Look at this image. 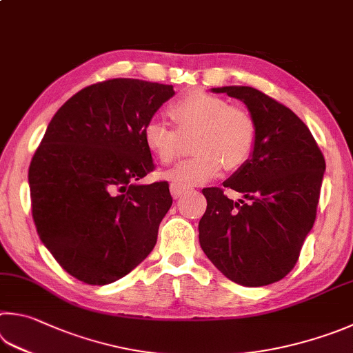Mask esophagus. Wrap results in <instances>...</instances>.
Masks as SVG:
<instances>
[{"label": "esophagus", "instance_id": "34e87169", "mask_svg": "<svg viewBox=\"0 0 353 353\" xmlns=\"http://www.w3.org/2000/svg\"><path fill=\"white\" fill-rule=\"evenodd\" d=\"M188 188L185 187V185H182V183H177V182H172L171 185H170V191H171V196L174 197V199H177V197H181L185 191H187Z\"/></svg>", "mask_w": 353, "mask_h": 353}]
</instances>
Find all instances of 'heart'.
I'll return each instance as SVG.
<instances>
[{"label": "heart", "instance_id": "heart-1", "mask_svg": "<svg viewBox=\"0 0 353 353\" xmlns=\"http://www.w3.org/2000/svg\"><path fill=\"white\" fill-rule=\"evenodd\" d=\"M168 114L177 131L163 121L150 120L143 126L146 148L160 163L168 165L181 156L182 137L194 134L191 151L196 152L166 172L171 181L203 183L219 174L222 165L234 171L253 154L258 125L245 108L228 105L219 95L190 91L170 106Z\"/></svg>", "mask_w": 353, "mask_h": 353}]
</instances>
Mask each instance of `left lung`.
Returning a JSON list of instances; mask_svg holds the SVG:
<instances>
[{
    "mask_svg": "<svg viewBox=\"0 0 353 353\" xmlns=\"http://www.w3.org/2000/svg\"><path fill=\"white\" fill-rule=\"evenodd\" d=\"M213 91L247 105L258 140L252 157L223 182L243 199L234 202L219 187L202 190L207 210L199 222V242L233 283H278L296 265L315 222L324 156L304 121L278 100L250 86Z\"/></svg>",
    "mask_w": 353,
    "mask_h": 353,
    "instance_id": "8db88e82",
    "label": "left lung"
}]
</instances>
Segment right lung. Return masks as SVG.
I'll return each instance as SVG.
<instances>
[{
	"mask_svg": "<svg viewBox=\"0 0 353 353\" xmlns=\"http://www.w3.org/2000/svg\"><path fill=\"white\" fill-rule=\"evenodd\" d=\"M172 95L171 85L136 79L86 86L57 111L32 157L37 233L81 283L111 284L156 245L172 197L168 182L140 183L156 170L143 126Z\"/></svg>",
	"mask_w": 353,
	"mask_h": 353,
	"instance_id": "1",
	"label": "right lung"
}]
</instances>
